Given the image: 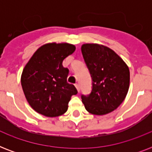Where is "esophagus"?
I'll return each instance as SVG.
<instances>
[{"label": "esophagus", "instance_id": "34e87169", "mask_svg": "<svg viewBox=\"0 0 152 152\" xmlns=\"http://www.w3.org/2000/svg\"><path fill=\"white\" fill-rule=\"evenodd\" d=\"M75 87H76V89H77V91H80V84H79V83H76V84H75Z\"/></svg>", "mask_w": 152, "mask_h": 152}]
</instances>
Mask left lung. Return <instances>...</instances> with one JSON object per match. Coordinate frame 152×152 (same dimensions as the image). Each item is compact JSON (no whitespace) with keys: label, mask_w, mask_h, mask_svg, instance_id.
Returning a JSON list of instances; mask_svg holds the SVG:
<instances>
[{"label":"left lung","mask_w":152,"mask_h":152,"mask_svg":"<svg viewBox=\"0 0 152 152\" xmlns=\"http://www.w3.org/2000/svg\"><path fill=\"white\" fill-rule=\"evenodd\" d=\"M83 59L92 79V90L81 99L85 109L104 115L118 108L127 95L130 73L125 62L113 50L96 43L82 45Z\"/></svg>","instance_id":"1"}]
</instances>
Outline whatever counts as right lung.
Masks as SVG:
<instances>
[{
    "mask_svg": "<svg viewBox=\"0 0 152 152\" xmlns=\"http://www.w3.org/2000/svg\"><path fill=\"white\" fill-rule=\"evenodd\" d=\"M76 46L69 43H47L39 47L25 65L21 85L29 105L46 117H58L68 110L69 102L77 94L67 82L69 69L62 65Z\"/></svg>",
    "mask_w": 152,
    "mask_h": 152,
    "instance_id": "right-lung-1",
    "label": "right lung"
}]
</instances>
